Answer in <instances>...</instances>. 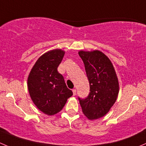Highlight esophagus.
<instances>
[{
  "label": "esophagus",
  "instance_id": "esophagus-1",
  "mask_svg": "<svg viewBox=\"0 0 146 146\" xmlns=\"http://www.w3.org/2000/svg\"><path fill=\"white\" fill-rule=\"evenodd\" d=\"M72 91H73V96H76V89H73V90H72Z\"/></svg>",
  "mask_w": 146,
  "mask_h": 146
}]
</instances>
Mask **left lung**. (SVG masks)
<instances>
[{
  "label": "left lung",
  "mask_w": 146,
  "mask_h": 146,
  "mask_svg": "<svg viewBox=\"0 0 146 146\" xmlns=\"http://www.w3.org/2000/svg\"><path fill=\"white\" fill-rule=\"evenodd\" d=\"M90 85V93L85 98L78 97L82 111L90 120L106 115L113 106L119 91L118 78L108 58L99 50L80 51Z\"/></svg>",
  "instance_id": "8db88e82"
}]
</instances>
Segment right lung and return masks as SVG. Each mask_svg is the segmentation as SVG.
I'll return each mask as SVG.
<instances>
[{
	"label": "right lung",
	"mask_w": 146,
	"mask_h": 146,
	"mask_svg": "<svg viewBox=\"0 0 146 146\" xmlns=\"http://www.w3.org/2000/svg\"><path fill=\"white\" fill-rule=\"evenodd\" d=\"M64 52L60 49L42 55L33 67L28 78L30 96L38 108L48 115H54L64 107L73 96L64 78L58 71Z\"/></svg>",
	"instance_id": "obj_1"
}]
</instances>
